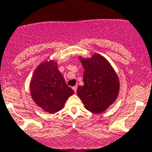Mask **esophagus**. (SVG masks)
<instances>
[{
  "label": "esophagus",
  "instance_id": "1",
  "mask_svg": "<svg viewBox=\"0 0 152 152\" xmlns=\"http://www.w3.org/2000/svg\"><path fill=\"white\" fill-rule=\"evenodd\" d=\"M73 89L75 92V93H76V91H77V86H74V87H73Z\"/></svg>",
  "mask_w": 152,
  "mask_h": 152
}]
</instances>
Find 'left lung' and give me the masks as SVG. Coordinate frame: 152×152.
<instances>
[{"label":"left lung","mask_w":152,"mask_h":152,"mask_svg":"<svg viewBox=\"0 0 152 152\" xmlns=\"http://www.w3.org/2000/svg\"><path fill=\"white\" fill-rule=\"evenodd\" d=\"M79 58L84 71V85L78 87V96L86 109L94 114H101L119 95L118 75L108 60L99 54H94L90 58L81 56Z\"/></svg>","instance_id":"8db88e82"}]
</instances>
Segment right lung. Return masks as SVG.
I'll use <instances>...</instances> for the list:
<instances>
[{
    "label": "right lung",
    "mask_w": 152,
    "mask_h": 152,
    "mask_svg": "<svg viewBox=\"0 0 152 152\" xmlns=\"http://www.w3.org/2000/svg\"><path fill=\"white\" fill-rule=\"evenodd\" d=\"M30 92L34 103L49 114L63 109L68 97L74 94L57 68V63L53 60H45L35 69Z\"/></svg>",
    "instance_id": "1"
}]
</instances>
